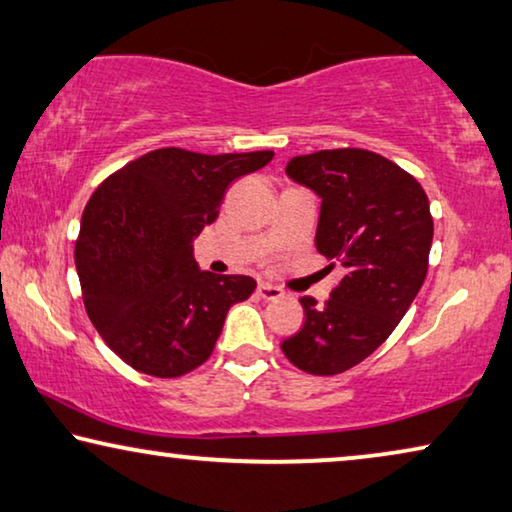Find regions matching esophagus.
Instances as JSON below:
<instances>
[{
	"label": "esophagus",
	"mask_w": 512,
	"mask_h": 512,
	"mask_svg": "<svg viewBox=\"0 0 512 512\" xmlns=\"http://www.w3.org/2000/svg\"><path fill=\"white\" fill-rule=\"evenodd\" d=\"M256 293L261 295L263 300H279L281 295H284V291H281L279 286H274V284H265V281H261V284H258Z\"/></svg>",
	"instance_id": "obj_1"
}]
</instances>
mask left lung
I'll use <instances>...</instances> for the list:
<instances>
[{"label": "left lung", "instance_id": "1", "mask_svg": "<svg viewBox=\"0 0 512 512\" xmlns=\"http://www.w3.org/2000/svg\"><path fill=\"white\" fill-rule=\"evenodd\" d=\"M286 173L321 196L316 249L346 274L323 305L300 298L305 325L281 351L302 372L335 376L372 355L416 300L434 221L416 177L376 152L302 154Z\"/></svg>", "mask_w": 512, "mask_h": 512}]
</instances>
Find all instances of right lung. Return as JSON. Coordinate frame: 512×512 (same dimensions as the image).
Here are the masks:
<instances>
[{"label": "right lung", "instance_id": "right-lung-1", "mask_svg": "<svg viewBox=\"0 0 512 512\" xmlns=\"http://www.w3.org/2000/svg\"><path fill=\"white\" fill-rule=\"evenodd\" d=\"M272 157L161 147L96 187L80 221L76 270L87 316L129 367L175 379L210 358L228 309L256 281L198 268L194 238L219 217L228 184Z\"/></svg>", "mask_w": 512, "mask_h": 512}]
</instances>
